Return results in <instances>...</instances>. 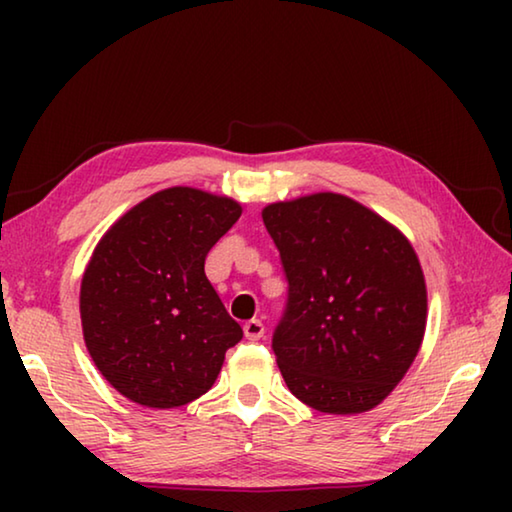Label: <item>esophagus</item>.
Listing matches in <instances>:
<instances>
[{"instance_id": "1", "label": "esophagus", "mask_w": 512, "mask_h": 512, "mask_svg": "<svg viewBox=\"0 0 512 512\" xmlns=\"http://www.w3.org/2000/svg\"><path fill=\"white\" fill-rule=\"evenodd\" d=\"M244 334H246V339H250V341H259L264 336V323L259 318L248 320V323L244 325Z\"/></svg>"}]
</instances>
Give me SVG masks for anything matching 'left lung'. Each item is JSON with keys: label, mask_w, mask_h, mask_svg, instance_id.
<instances>
[{"label": "left lung", "mask_w": 512, "mask_h": 512, "mask_svg": "<svg viewBox=\"0 0 512 512\" xmlns=\"http://www.w3.org/2000/svg\"><path fill=\"white\" fill-rule=\"evenodd\" d=\"M289 282L273 352L289 391L320 413L377 406L400 384L427 325V287L400 230L343 194L262 212Z\"/></svg>", "instance_id": "obj_1"}]
</instances>
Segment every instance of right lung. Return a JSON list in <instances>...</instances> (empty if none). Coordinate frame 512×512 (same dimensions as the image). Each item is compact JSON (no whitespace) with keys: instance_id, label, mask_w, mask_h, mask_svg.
Masks as SVG:
<instances>
[{"instance_id":"right-lung-1","label":"right lung","mask_w":512,"mask_h":512,"mask_svg":"<svg viewBox=\"0 0 512 512\" xmlns=\"http://www.w3.org/2000/svg\"><path fill=\"white\" fill-rule=\"evenodd\" d=\"M241 216L232 198L169 187L101 237L81 282L83 339L112 388L142 406L194 402L219 377L241 327L205 257Z\"/></svg>"}]
</instances>
